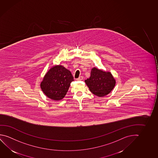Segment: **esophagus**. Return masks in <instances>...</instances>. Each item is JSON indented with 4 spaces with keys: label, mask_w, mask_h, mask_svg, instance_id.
I'll list each match as a JSON object with an SVG mask.
<instances>
[{
    "label": "esophagus",
    "mask_w": 158,
    "mask_h": 158,
    "mask_svg": "<svg viewBox=\"0 0 158 158\" xmlns=\"http://www.w3.org/2000/svg\"><path fill=\"white\" fill-rule=\"evenodd\" d=\"M83 76H80L79 77L78 79H77V80H78V81H79V80H83Z\"/></svg>",
    "instance_id": "obj_1"
}]
</instances>
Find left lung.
Listing matches in <instances>:
<instances>
[{
	"label": "left lung",
	"instance_id": "obj_1",
	"mask_svg": "<svg viewBox=\"0 0 158 158\" xmlns=\"http://www.w3.org/2000/svg\"><path fill=\"white\" fill-rule=\"evenodd\" d=\"M90 91L98 97L108 95L115 85V80L110 72L92 68L89 78L85 80Z\"/></svg>",
	"mask_w": 158,
	"mask_h": 158
}]
</instances>
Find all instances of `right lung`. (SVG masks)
Returning a JSON list of instances; mask_svg holds the SVG:
<instances>
[{
	"instance_id": "add662e5",
	"label": "right lung",
	"mask_w": 158,
	"mask_h": 158,
	"mask_svg": "<svg viewBox=\"0 0 158 158\" xmlns=\"http://www.w3.org/2000/svg\"><path fill=\"white\" fill-rule=\"evenodd\" d=\"M73 81L74 78L69 70L63 66H55L45 75L40 87L47 97L58 101L65 96Z\"/></svg>"
}]
</instances>
